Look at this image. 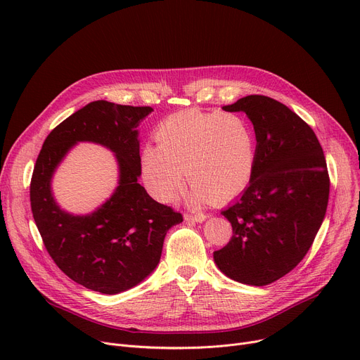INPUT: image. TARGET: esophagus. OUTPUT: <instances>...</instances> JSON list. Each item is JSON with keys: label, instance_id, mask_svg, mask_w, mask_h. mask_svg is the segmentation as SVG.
I'll list each match as a JSON object with an SVG mask.
<instances>
[{"label": "esophagus", "instance_id": "obj_1", "mask_svg": "<svg viewBox=\"0 0 360 360\" xmlns=\"http://www.w3.org/2000/svg\"><path fill=\"white\" fill-rule=\"evenodd\" d=\"M184 217H185L186 221H197V223H201V221H204L209 216L204 214V213H198V214H188V213H186Z\"/></svg>", "mask_w": 360, "mask_h": 360}]
</instances>
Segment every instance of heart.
Here are the masks:
<instances>
[{
  "instance_id": "1",
  "label": "heart",
  "mask_w": 360,
  "mask_h": 360,
  "mask_svg": "<svg viewBox=\"0 0 360 360\" xmlns=\"http://www.w3.org/2000/svg\"><path fill=\"white\" fill-rule=\"evenodd\" d=\"M159 146L141 150L148 193L174 201L186 178L194 204L231 200L252 179L257 137L252 124L236 113L188 109L166 118L156 131Z\"/></svg>"
}]
</instances>
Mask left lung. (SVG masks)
Masks as SVG:
<instances>
[{"mask_svg": "<svg viewBox=\"0 0 360 360\" xmlns=\"http://www.w3.org/2000/svg\"><path fill=\"white\" fill-rule=\"evenodd\" d=\"M223 109L251 120L257 162L247 190L221 212L233 235L213 257L232 280L266 286L304 259L326 217V156L312 128L271 98L251 94Z\"/></svg>", "mask_w": 360, "mask_h": 360, "instance_id": "1", "label": "left lung"}]
</instances>
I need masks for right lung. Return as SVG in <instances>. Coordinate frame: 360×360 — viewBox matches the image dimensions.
Segmentation results:
<instances>
[{"label":"right lung","mask_w":360,"mask_h":360,"mask_svg":"<svg viewBox=\"0 0 360 360\" xmlns=\"http://www.w3.org/2000/svg\"><path fill=\"white\" fill-rule=\"evenodd\" d=\"M150 106L90 102L55 127L36 159L30 205L45 248L60 270L79 285L105 295L137 286L160 261L166 232L182 214L151 198L139 184L140 122ZM80 141L102 143L116 153L120 179L98 211L74 217L51 195L54 169Z\"/></svg>","instance_id":"right-lung-1"}]
</instances>
